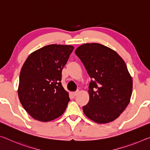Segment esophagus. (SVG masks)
Returning a JSON list of instances; mask_svg holds the SVG:
<instances>
[{"label":"esophagus","mask_w":150,"mask_h":150,"mask_svg":"<svg viewBox=\"0 0 150 150\" xmlns=\"http://www.w3.org/2000/svg\"><path fill=\"white\" fill-rule=\"evenodd\" d=\"M77 93H78V91H76V92H73V93H71V95H72L73 96H75L76 95H77Z\"/></svg>","instance_id":"34e87169"}]
</instances>
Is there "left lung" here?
<instances>
[{"label": "left lung", "mask_w": 150, "mask_h": 150, "mask_svg": "<svg viewBox=\"0 0 150 150\" xmlns=\"http://www.w3.org/2000/svg\"><path fill=\"white\" fill-rule=\"evenodd\" d=\"M75 53L93 80L83 112L98 124L116 120L128 105L132 93V78L124 61L115 50L98 43L81 45Z\"/></svg>", "instance_id": "obj_1"}]
</instances>
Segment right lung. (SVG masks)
Instances as JSON below:
<instances>
[{
    "mask_svg": "<svg viewBox=\"0 0 150 150\" xmlns=\"http://www.w3.org/2000/svg\"><path fill=\"white\" fill-rule=\"evenodd\" d=\"M73 49L69 45H48L34 51L25 61L18 95L22 106L35 120L49 122L65 112L70 99L60 81Z\"/></svg>",
    "mask_w": 150,
    "mask_h": 150,
    "instance_id": "1",
    "label": "right lung"
}]
</instances>
